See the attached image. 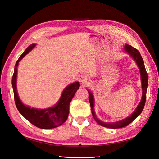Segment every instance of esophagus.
I'll return each instance as SVG.
<instances>
[{
    "label": "esophagus",
    "instance_id": "1",
    "mask_svg": "<svg viewBox=\"0 0 159 159\" xmlns=\"http://www.w3.org/2000/svg\"><path fill=\"white\" fill-rule=\"evenodd\" d=\"M78 80H79V81H80V82L82 83V84L88 82V80H88V77L86 75H85V74H82V75H79Z\"/></svg>",
    "mask_w": 159,
    "mask_h": 159
}]
</instances>
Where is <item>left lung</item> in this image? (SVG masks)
<instances>
[{"instance_id":"1","label":"left lung","mask_w":159,"mask_h":159,"mask_svg":"<svg viewBox=\"0 0 159 159\" xmlns=\"http://www.w3.org/2000/svg\"><path fill=\"white\" fill-rule=\"evenodd\" d=\"M124 50L127 52L128 54L133 57V58L135 60L136 63L140 69V73H141V84H142V89H143V95H142V99L141 100V102L139 103L137 109L134 110V111L130 115L129 117L124 119L121 121L113 122V123H105L103 121H101L100 120L96 117L95 111H94V99L93 94L91 93V91H88L89 93V103L91 109V113L95 119V121L97 122L100 125H102L105 127L111 128V129H117V128H121L123 127L127 126L129 124L131 123L143 111V109L145 106V102H146V96H147V89L148 85V75L147 73V71L144 64L143 60L141 57V55L136 48H134L131 45L126 44L124 47Z\"/></svg>"}]
</instances>
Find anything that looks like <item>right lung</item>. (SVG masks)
<instances>
[{"instance_id":"1","label":"right lung","mask_w":159,"mask_h":159,"mask_svg":"<svg viewBox=\"0 0 159 159\" xmlns=\"http://www.w3.org/2000/svg\"><path fill=\"white\" fill-rule=\"evenodd\" d=\"M36 44H31L20 56L14 67V71L12 78V85L14 91V102L16 106L22 116L34 125L43 129H49L60 126L68 119L69 114L70 103L74 98L77 90L79 89L80 83L75 82L69 85L64 89L61 96L54 107L38 109L31 108L24 105L18 98L16 89V76L17 67L18 62L29 52Z\"/></svg>"}]
</instances>
